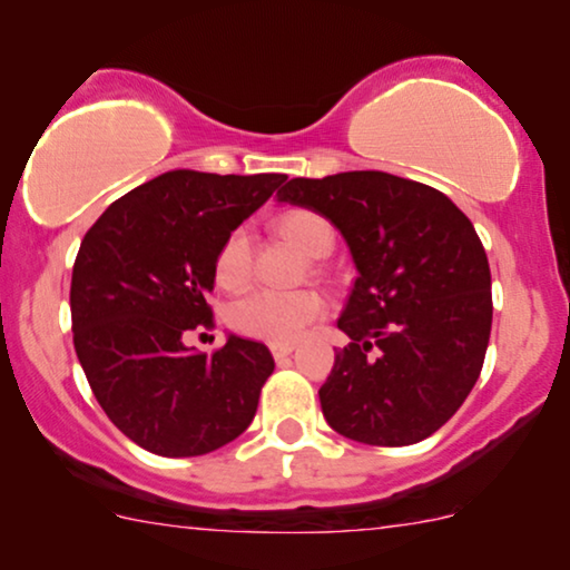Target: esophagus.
Returning <instances> with one entry per match:
<instances>
[{
    "label": "esophagus",
    "mask_w": 570,
    "mask_h": 570,
    "mask_svg": "<svg viewBox=\"0 0 570 570\" xmlns=\"http://www.w3.org/2000/svg\"><path fill=\"white\" fill-rule=\"evenodd\" d=\"M292 351H294V345H271V353L276 361H284L286 355H292Z\"/></svg>",
    "instance_id": "1"
}]
</instances>
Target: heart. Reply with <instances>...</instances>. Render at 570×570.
Listing matches in <instances>:
<instances>
[{
	"mask_svg": "<svg viewBox=\"0 0 570 570\" xmlns=\"http://www.w3.org/2000/svg\"><path fill=\"white\" fill-rule=\"evenodd\" d=\"M278 230L286 242L307 257H324L334 246V230L318 212L286 209L278 217ZM252 276V244L246 228H233L215 255V278L225 289H242ZM324 315L318 292H271L259 289L236 299L228 307V324L249 340L289 345L313 321Z\"/></svg>",
	"mask_w": 570,
	"mask_h": 570,
	"instance_id": "obj_1",
	"label": "heart"
}]
</instances>
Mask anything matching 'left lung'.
Here are the masks:
<instances>
[{
  "label": "left lung",
  "mask_w": 570,
  "mask_h": 570,
  "mask_svg": "<svg viewBox=\"0 0 570 570\" xmlns=\"http://www.w3.org/2000/svg\"><path fill=\"white\" fill-rule=\"evenodd\" d=\"M278 202L332 219L358 267L337 321L351 345L318 390L326 422L368 445L430 438L475 387L491 337L489 257L468 215L374 169L294 177Z\"/></svg>",
  "instance_id": "1"
}]
</instances>
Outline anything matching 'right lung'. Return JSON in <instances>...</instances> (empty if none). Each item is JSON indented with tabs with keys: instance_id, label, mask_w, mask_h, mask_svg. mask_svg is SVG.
I'll list each match as a JSON object with an SVG mask.
<instances>
[{
	"instance_id": "add662e5",
	"label": "right lung",
	"mask_w": 570,
	"mask_h": 570,
	"mask_svg": "<svg viewBox=\"0 0 570 570\" xmlns=\"http://www.w3.org/2000/svg\"><path fill=\"white\" fill-rule=\"evenodd\" d=\"M286 175L175 169L137 185L81 238L71 276L73 347L108 420L159 456H202L249 428L276 363L263 342L185 345L212 328L215 255Z\"/></svg>"
}]
</instances>
